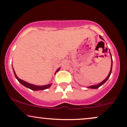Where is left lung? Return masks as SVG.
Masks as SVG:
<instances>
[{
  "instance_id": "1",
  "label": "left lung",
  "mask_w": 127,
  "mask_h": 127,
  "mask_svg": "<svg viewBox=\"0 0 127 127\" xmlns=\"http://www.w3.org/2000/svg\"><path fill=\"white\" fill-rule=\"evenodd\" d=\"M99 37H100V39H103V40L104 41V39H103V38H102L101 36L99 35ZM109 54H110V55H111V70H110V71H109V74H108V76L106 77V78H105V79H104V80L102 81V82H100V83H99L97 84V85H91V86L88 87V88H90V89H97V88H99V87L101 86L102 85H103V84H104L105 82H106V81L108 80V79L109 78L110 76H111V73H112V56H111V53H110V51H109Z\"/></svg>"
}]
</instances>
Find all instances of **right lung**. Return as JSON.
<instances>
[{
    "instance_id": "right-lung-1",
    "label": "right lung",
    "mask_w": 127,
    "mask_h": 127,
    "mask_svg": "<svg viewBox=\"0 0 127 127\" xmlns=\"http://www.w3.org/2000/svg\"><path fill=\"white\" fill-rule=\"evenodd\" d=\"M60 69V68H58V69L56 70V73H54V74H56V72L59 71ZM13 73H14V74H15V77H16V79H17V80H18V82H19L21 84H22L23 86H25L26 88L30 89L32 90V91H42V90L47 89L50 88V87H51V86L52 85V83H50V84H48V85H43V86H38V85H33V84H31L30 83H28V82H25V81L21 80V79H19V77H18V76H16V73H15V70H14V69H13Z\"/></svg>"
}]
</instances>
